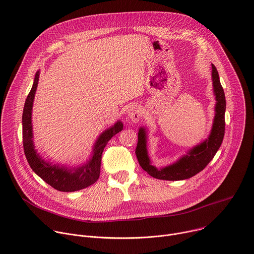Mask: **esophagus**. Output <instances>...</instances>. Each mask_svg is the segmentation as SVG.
<instances>
[{
    "label": "esophagus",
    "instance_id": "34e87169",
    "mask_svg": "<svg viewBox=\"0 0 254 254\" xmlns=\"http://www.w3.org/2000/svg\"><path fill=\"white\" fill-rule=\"evenodd\" d=\"M142 117V113L140 111V108L136 105H131L128 110H127V118L132 122V123H137Z\"/></svg>",
    "mask_w": 254,
    "mask_h": 254
}]
</instances>
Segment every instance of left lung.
I'll use <instances>...</instances> for the list:
<instances>
[{
    "label": "left lung",
    "instance_id": "1",
    "mask_svg": "<svg viewBox=\"0 0 254 254\" xmlns=\"http://www.w3.org/2000/svg\"><path fill=\"white\" fill-rule=\"evenodd\" d=\"M212 82L216 104L211 132L208 138L197 144L193 149L189 150L186 155L181 157L174 164L161 169H158L152 165L147 150V130L146 127H139L135 155L140 167L150 176L167 181L189 179L201 172L214 158L217 151L219 150L225 132L226 100L223 87L220 83L218 71L213 64Z\"/></svg>",
    "mask_w": 254,
    "mask_h": 254
}]
</instances>
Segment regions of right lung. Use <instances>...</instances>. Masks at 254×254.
Wrapping results in <instances>:
<instances>
[{
	"instance_id": "add662e5",
	"label": "right lung",
	"mask_w": 254,
	"mask_h": 254,
	"mask_svg": "<svg viewBox=\"0 0 254 254\" xmlns=\"http://www.w3.org/2000/svg\"><path fill=\"white\" fill-rule=\"evenodd\" d=\"M40 71L35 74L33 86L25 101L22 125H23V146L26 159L31 169L43 181L61 192H74L94 184L100 174L101 155L106 143L114 135L123 130L124 125L121 121L113 127L105 129L95 140L91 157L85 164L78 167H66L63 165L52 164L41 158L33 142L32 108L36 89L38 86Z\"/></svg>"
}]
</instances>
